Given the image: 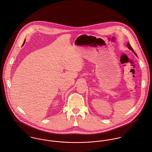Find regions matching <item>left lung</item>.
Instances as JSON below:
<instances>
[{
    "instance_id": "left-lung-1",
    "label": "left lung",
    "mask_w": 152,
    "mask_h": 152,
    "mask_svg": "<svg viewBox=\"0 0 152 152\" xmlns=\"http://www.w3.org/2000/svg\"><path fill=\"white\" fill-rule=\"evenodd\" d=\"M126 46H127V47H128V49H129V50H131V51H132V52H134V54H135V55L137 56V54H136V53H135V52H134V50H133V49H132V47H131V45H130V44H129V43H127V45H126Z\"/></svg>"
}]
</instances>
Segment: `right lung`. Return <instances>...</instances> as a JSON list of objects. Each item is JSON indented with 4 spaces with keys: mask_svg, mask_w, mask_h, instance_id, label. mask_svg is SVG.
<instances>
[{
    "mask_svg": "<svg viewBox=\"0 0 152 152\" xmlns=\"http://www.w3.org/2000/svg\"><path fill=\"white\" fill-rule=\"evenodd\" d=\"M25 41H25V40H24V43H23V45H24V43H25Z\"/></svg>",
    "mask_w": 152,
    "mask_h": 152,
    "instance_id": "obj_1",
    "label": "right lung"
}]
</instances>
